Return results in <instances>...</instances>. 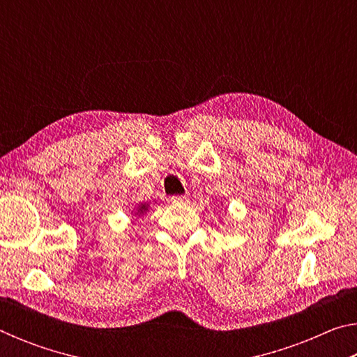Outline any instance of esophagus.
Segmentation results:
<instances>
[{
    "label": "esophagus",
    "mask_w": 357,
    "mask_h": 357,
    "mask_svg": "<svg viewBox=\"0 0 357 357\" xmlns=\"http://www.w3.org/2000/svg\"><path fill=\"white\" fill-rule=\"evenodd\" d=\"M170 202L172 203H184V202H187V197H184V195H173L170 198Z\"/></svg>",
    "instance_id": "esophagus-1"
}]
</instances>
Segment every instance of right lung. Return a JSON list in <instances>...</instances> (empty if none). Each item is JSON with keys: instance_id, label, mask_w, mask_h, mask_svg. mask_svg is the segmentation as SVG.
Listing matches in <instances>:
<instances>
[{"instance_id": "1", "label": "right lung", "mask_w": 357, "mask_h": 357, "mask_svg": "<svg viewBox=\"0 0 357 357\" xmlns=\"http://www.w3.org/2000/svg\"><path fill=\"white\" fill-rule=\"evenodd\" d=\"M146 211H148V204L146 203H142L140 206L137 208V213L135 214H144V213H146Z\"/></svg>"}]
</instances>
